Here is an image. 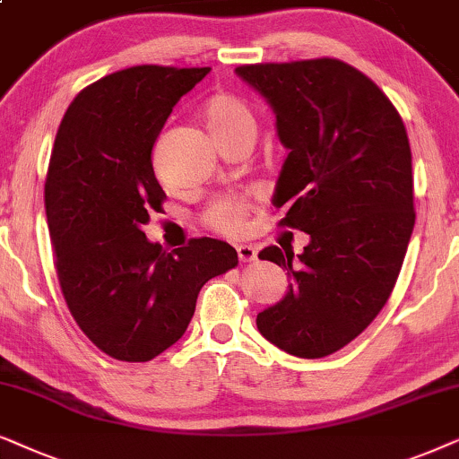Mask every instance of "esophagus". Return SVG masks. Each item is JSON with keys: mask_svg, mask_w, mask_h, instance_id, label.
<instances>
[{"mask_svg": "<svg viewBox=\"0 0 459 459\" xmlns=\"http://www.w3.org/2000/svg\"><path fill=\"white\" fill-rule=\"evenodd\" d=\"M237 254H239L241 262H252L255 260V255H258V247L249 246V243H239V246H237Z\"/></svg>", "mask_w": 459, "mask_h": 459, "instance_id": "34e87169", "label": "esophagus"}]
</instances>
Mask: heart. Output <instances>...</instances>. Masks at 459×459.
Wrapping results in <instances>:
<instances>
[{
    "label": "heart",
    "mask_w": 459,
    "mask_h": 459,
    "mask_svg": "<svg viewBox=\"0 0 459 459\" xmlns=\"http://www.w3.org/2000/svg\"><path fill=\"white\" fill-rule=\"evenodd\" d=\"M201 115H204L207 130L218 146L233 143V140L247 136V134L254 136V115L246 102L233 94L218 91V94L207 98ZM246 213L247 205L241 199H222L207 210L205 220L212 229L230 235L241 229Z\"/></svg>",
    "instance_id": "heart-1"
}]
</instances>
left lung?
<instances>
[{"label":"left lung","mask_w":459,"mask_h":459,"mask_svg":"<svg viewBox=\"0 0 459 459\" xmlns=\"http://www.w3.org/2000/svg\"><path fill=\"white\" fill-rule=\"evenodd\" d=\"M277 117L287 159L273 205L310 237L302 254L264 247L291 277L255 325L281 351L327 357L352 342L393 293L411 239V149L386 94L335 58L235 69Z\"/></svg>","instance_id":"1"}]
</instances>
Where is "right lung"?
<instances>
[{
	"label": "right lung",
	"instance_id": "1",
	"mask_svg": "<svg viewBox=\"0 0 459 459\" xmlns=\"http://www.w3.org/2000/svg\"><path fill=\"white\" fill-rule=\"evenodd\" d=\"M210 73L143 65L79 91L46 178L60 290L82 332L117 361L143 363L185 335L207 281L237 266L220 239L166 252L143 226L166 199L152 146L176 102Z\"/></svg>",
	"mask_w": 459,
	"mask_h": 459
}]
</instances>
